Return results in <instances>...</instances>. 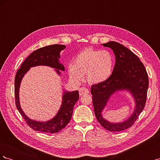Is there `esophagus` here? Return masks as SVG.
Wrapping results in <instances>:
<instances>
[{
  "instance_id": "1",
  "label": "esophagus",
  "mask_w": 160,
  "mask_h": 160,
  "mask_svg": "<svg viewBox=\"0 0 160 160\" xmlns=\"http://www.w3.org/2000/svg\"><path fill=\"white\" fill-rule=\"evenodd\" d=\"M79 95L81 96V95H83L85 94H88L89 93V91L88 89L85 88H81L79 90Z\"/></svg>"
}]
</instances>
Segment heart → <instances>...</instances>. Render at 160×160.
Wrapping results in <instances>:
<instances>
[{"mask_svg": "<svg viewBox=\"0 0 160 160\" xmlns=\"http://www.w3.org/2000/svg\"><path fill=\"white\" fill-rule=\"evenodd\" d=\"M115 58L108 50H96L87 48L76 57L74 63L68 65L71 79L75 82L86 79L89 83L97 84L107 81L112 75Z\"/></svg>", "mask_w": 160, "mask_h": 160, "instance_id": "obj_1", "label": "heart"}]
</instances>
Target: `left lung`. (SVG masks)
<instances>
[{"label": "left lung", "instance_id": "1", "mask_svg": "<svg viewBox=\"0 0 160 160\" xmlns=\"http://www.w3.org/2000/svg\"><path fill=\"white\" fill-rule=\"evenodd\" d=\"M103 45L113 50L115 64L112 75L107 81L91 86L95 115L105 129L110 132H121L132 127L144 109L149 85L148 75L138 57L127 47L115 41L108 42ZM124 89L129 90L135 99L134 113L123 122L110 123L102 118L101 111L111 94L118 90Z\"/></svg>", "mask_w": 160, "mask_h": 160}]
</instances>
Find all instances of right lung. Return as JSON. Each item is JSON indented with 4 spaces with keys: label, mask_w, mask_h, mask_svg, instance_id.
<instances>
[{
    "label": "right lung",
    "mask_w": 160,
    "mask_h": 160,
    "mask_svg": "<svg viewBox=\"0 0 160 160\" xmlns=\"http://www.w3.org/2000/svg\"><path fill=\"white\" fill-rule=\"evenodd\" d=\"M65 46L63 45H52L40 48L28 56L22 63L21 68L17 71L14 79V95L15 104L19 113L25 120L27 124L31 129L38 132L55 133L59 132L68 124L72 117V110L75 104L79 98V91L67 92L62 96V102L61 109L55 117L46 122H38L32 121L27 118L21 108L19 103L18 91L21 81L30 67L38 65H47L57 69L64 71L65 67L59 62L60 51L63 50ZM60 74L59 70H57Z\"/></svg>",
    "instance_id": "right-lung-1"
}]
</instances>
